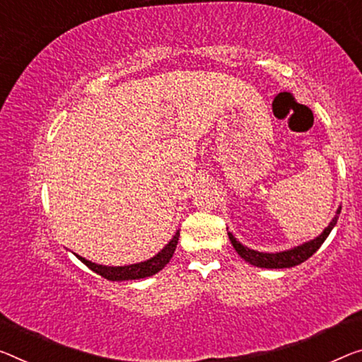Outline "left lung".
Here are the masks:
<instances>
[{
    "mask_svg": "<svg viewBox=\"0 0 362 362\" xmlns=\"http://www.w3.org/2000/svg\"><path fill=\"white\" fill-rule=\"evenodd\" d=\"M340 212H341V207L338 209L337 214L340 215ZM338 215L330 221V225L325 228L324 233H322L319 238H315V239H313V241L301 244V246L290 249V251H285V252H276V254L257 252V251H252V249H249V247H244L241 243L236 241V238L233 236L231 233H228V236H230L233 247L236 249V252L241 255L246 262L252 264L255 267H260V269H290V267L303 264L304 260H308L310 255H313L317 249L322 246V243H324L327 236L330 235L333 226L337 225Z\"/></svg>",
    "mask_w": 362,
    "mask_h": 362,
    "instance_id": "8db88e82",
    "label": "left lung"
}]
</instances>
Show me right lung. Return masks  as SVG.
<instances>
[{
  "mask_svg": "<svg viewBox=\"0 0 362 362\" xmlns=\"http://www.w3.org/2000/svg\"><path fill=\"white\" fill-rule=\"evenodd\" d=\"M177 238H180V233H176L173 239L166 244V246L160 251L155 257L146 260V262L141 264H132V265H124V267H105V265H97L93 262H88L84 257L77 255L81 262H84L88 269L95 272V274L102 275L110 281H121V280H139V278H146L150 275H155L160 272L163 267L170 262V259L173 257Z\"/></svg>",
  "mask_w": 362,
  "mask_h": 362,
  "instance_id": "obj_1",
  "label": "right lung"
}]
</instances>
